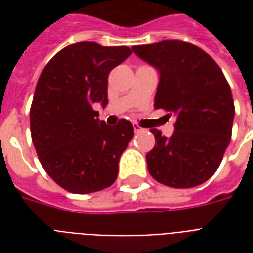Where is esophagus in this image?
<instances>
[{
	"label": "esophagus",
	"mask_w": 253,
	"mask_h": 253,
	"mask_svg": "<svg viewBox=\"0 0 253 253\" xmlns=\"http://www.w3.org/2000/svg\"><path fill=\"white\" fill-rule=\"evenodd\" d=\"M134 131H135V132H142V131H145V130H143L142 127H139L138 125H135V123H134Z\"/></svg>",
	"instance_id": "obj_1"
}]
</instances>
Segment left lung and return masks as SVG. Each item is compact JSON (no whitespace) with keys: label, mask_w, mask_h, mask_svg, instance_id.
<instances>
[{"label":"left lung","mask_w":253,"mask_h":253,"mask_svg":"<svg viewBox=\"0 0 253 253\" xmlns=\"http://www.w3.org/2000/svg\"><path fill=\"white\" fill-rule=\"evenodd\" d=\"M159 72L154 107L176 116L172 137H156L146 154L149 173L165 186L190 188L209 180L232 137L234 103L222 70L199 47L181 41L134 46Z\"/></svg>","instance_id":"1"}]
</instances>
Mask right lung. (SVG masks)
Masks as SVG:
<instances>
[{"label":"right lung","instance_id":"add662e5","mask_svg":"<svg viewBox=\"0 0 253 253\" xmlns=\"http://www.w3.org/2000/svg\"><path fill=\"white\" fill-rule=\"evenodd\" d=\"M131 54L126 46L80 42L55 54L36 84L32 142L47 175L69 192L90 194L116 180L134 128L126 119L105 125L93 107L108 104V74Z\"/></svg>","mask_w":253,"mask_h":253}]
</instances>
